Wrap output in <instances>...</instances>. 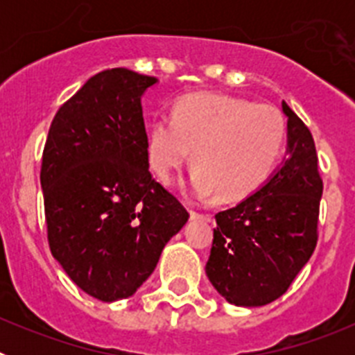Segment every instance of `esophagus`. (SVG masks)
<instances>
[{
    "mask_svg": "<svg viewBox=\"0 0 355 355\" xmlns=\"http://www.w3.org/2000/svg\"><path fill=\"white\" fill-rule=\"evenodd\" d=\"M190 216H192V218H202V220H211V215H209V213L197 211V209H190Z\"/></svg>",
    "mask_w": 355,
    "mask_h": 355,
    "instance_id": "obj_1",
    "label": "esophagus"
}]
</instances>
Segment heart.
<instances>
[{"label":"heart","instance_id":"obj_1","mask_svg":"<svg viewBox=\"0 0 355 355\" xmlns=\"http://www.w3.org/2000/svg\"><path fill=\"white\" fill-rule=\"evenodd\" d=\"M284 137L286 122L275 106L220 92L188 94L174 103L171 119L156 117L147 128V163L168 183L193 148L192 192L240 200L268 180Z\"/></svg>","mask_w":355,"mask_h":355}]
</instances>
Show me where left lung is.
<instances>
[{
    "label": "left lung",
    "instance_id": "left-lung-1",
    "mask_svg": "<svg viewBox=\"0 0 355 355\" xmlns=\"http://www.w3.org/2000/svg\"><path fill=\"white\" fill-rule=\"evenodd\" d=\"M288 156L256 193L215 215L206 275L227 302L265 306L286 293L318 241L320 199L315 140L283 101Z\"/></svg>",
    "mask_w": 355,
    "mask_h": 355
}]
</instances>
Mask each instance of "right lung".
Here are the masks:
<instances>
[{
    "label": "right lung",
    "mask_w": 355,
    "mask_h": 355,
    "mask_svg": "<svg viewBox=\"0 0 355 355\" xmlns=\"http://www.w3.org/2000/svg\"><path fill=\"white\" fill-rule=\"evenodd\" d=\"M156 78L97 72L58 108L40 184L48 243L94 299H126L153 274L188 211L149 172L140 97Z\"/></svg>",
    "instance_id": "obj_1"
}]
</instances>
